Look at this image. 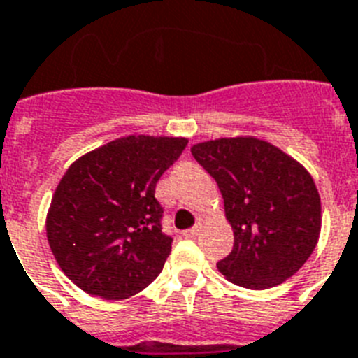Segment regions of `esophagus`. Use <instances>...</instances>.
Returning <instances> with one entry per match:
<instances>
[{
  "instance_id": "obj_1",
  "label": "esophagus",
  "mask_w": 358,
  "mask_h": 358,
  "mask_svg": "<svg viewBox=\"0 0 358 358\" xmlns=\"http://www.w3.org/2000/svg\"><path fill=\"white\" fill-rule=\"evenodd\" d=\"M202 231V222H196L191 229H185L184 231V237H196V235Z\"/></svg>"
}]
</instances>
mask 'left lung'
I'll return each instance as SVG.
<instances>
[{
  "instance_id": "1",
  "label": "left lung",
  "mask_w": 358,
  "mask_h": 358,
  "mask_svg": "<svg viewBox=\"0 0 358 358\" xmlns=\"http://www.w3.org/2000/svg\"><path fill=\"white\" fill-rule=\"evenodd\" d=\"M191 154L219 185L234 229V250L217 263L220 274L250 290L294 275L322 229L320 194L309 171L254 136L209 139Z\"/></svg>"
}]
</instances>
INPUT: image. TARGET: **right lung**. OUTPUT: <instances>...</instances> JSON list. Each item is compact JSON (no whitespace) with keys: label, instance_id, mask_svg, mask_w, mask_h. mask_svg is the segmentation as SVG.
I'll list each match as a JSON object with an SVG mask.
<instances>
[{"label":"right lung","instance_id":"right-lung-1","mask_svg":"<svg viewBox=\"0 0 358 358\" xmlns=\"http://www.w3.org/2000/svg\"><path fill=\"white\" fill-rule=\"evenodd\" d=\"M187 139L132 134L77 158L55 189L45 217L49 248L78 289L127 300L164 268L173 239L154 199L159 176Z\"/></svg>","mask_w":358,"mask_h":358}]
</instances>
